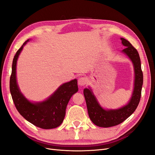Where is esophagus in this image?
Here are the masks:
<instances>
[{
    "instance_id": "obj_1",
    "label": "esophagus",
    "mask_w": 155,
    "mask_h": 155,
    "mask_svg": "<svg viewBox=\"0 0 155 155\" xmlns=\"http://www.w3.org/2000/svg\"><path fill=\"white\" fill-rule=\"evenodd\" d=\"M87 83V79L85 77H82V78H79L78 79V85L79 86H85L86 84Z\"/></svg>"
}]
</instances>
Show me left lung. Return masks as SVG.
I'll use <instances>...</instances> for the list:
<instances>
[{
  "instance_id": "8db88e82",
  "label": "left lung",
  "mask_w": 155,
  "mask_h": 155,
  "mask_svg": "<svg viewBox=\"0 0 155 155\" xmlns=\"http://www.w3.org/2000/svg\"><path fill=\"white\" fill-rule=\"evenodd\" d=\"M121 40L122 45L126 46L122 51L132 61L134 69V91L127 105L118 109L105 110L97 102L91 88H85L83 91L89 118L96 125L101 127H110L122 123L134 112L141 97L143 72L139 54L127 40L124 38H121Z\"/></svg>"
}]
</instances>
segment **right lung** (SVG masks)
<instances>
[{"instance_id": "right-lung-1", "label": "right lung", "mask_w": 155, "mask_h": 155, "mask_svg": "<svg viewBox=\"0 0 155 155\" xmlns=\"http://www.w3.org/2000/svg\"><path fill=\"white\" fill-rule=\"evenodd\" d=\"M28 41V39L23 43L13 59L10 80L12 99L18 112L31 124L45 129L56 128L63 122L70 97L78 91V81L75 79L63 84L44 101L32 103L28 100L18 88L16 79V66L18 55L23 46Z\"/></svg>"}]
</instances>
